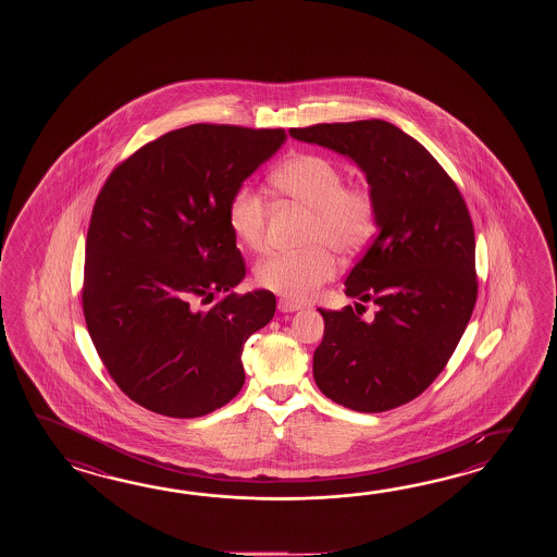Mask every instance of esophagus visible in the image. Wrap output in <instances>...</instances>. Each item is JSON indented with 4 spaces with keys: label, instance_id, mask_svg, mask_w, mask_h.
I'll list each match as a JSON object with an SVG mask.
<instances>
[{
    "label": "esophagus",
    "instance_id": "1",
    "mask_svg": "<svg viewBox=\"0 0 557 557\" xmlns=\"http://www.w3.org/2000/svg\"><path fill=\"white\" fill-rule=\"evenodd\" d=\"M278 310H281V312H296V310H300V305L290 302V300H286V298H281V300H278Z\"/></svg>",
    "mask_w": 557,
    "mask_h": 557
}]
</instances>
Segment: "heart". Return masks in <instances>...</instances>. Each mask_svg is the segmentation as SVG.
Instances as JSON below:
<instances>
[{
  "label": "heart",
  "mask_w": 557,
  "mask_h": 557,
  "mask_svg": "<svg viewBox=\"0 0 557 557\" xmlns=\"http://www.w3.org/2000/svg\"><path fill=\"white\" fill-rule=\"evenodd\" d=\"M343 166L329 157L302 153L286 159L271 173L274 189L312 211L307 243L298 252H273L257 264V283L284 296L307 302L336 273V257L352 255L367 245L374 231L376 205L367 187H346ZM226 223L233 237L247 249L264 243L267 201L249 185L235 190L226 207Z\"/></svg>",
  "instance_id": "b5f03b06"
}]
</instances>
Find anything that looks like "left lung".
<instances>
[{
    "instance_id": "obj_1",
    "label": "left lung",
    "mask_w": 557,
    "mask_h": 557,
    "mask_svg": "<svg viewBox=\"0 0 557 557\" xmlns=\"http://www.w3.org/2000/svg\"><path fill=\"white\" fill-rule=\"evenodd\" d=\"M288 135L355 161L376 205L379 233L344 286L379 310L368 322L352 307L319 308L314 382L356 412L410 403L444 370L475 305V240L462 195L426 147L388 121L320 123Z\"/></svg>"
}]
</instances>
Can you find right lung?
<instances>
[{"mask_svg":"<svg viewBox=\"0 0 557 557\" xmlns=\"http://www.w3.org/2000/svg\"><path fill=\"white\" fill-rule=\"evenodd\" d=\"M284 141V129L195 123L147 143L99 193L85 322L111 379L143 408L199 418L243 388V346L276 298L235 293L247 271L226 207ZM214 295L216 306L198 307Z\"/></svg>","mask_w":557,"mask_h":557,"instance_id":"right-lung-1","label":"right lung"}]
</instances>
